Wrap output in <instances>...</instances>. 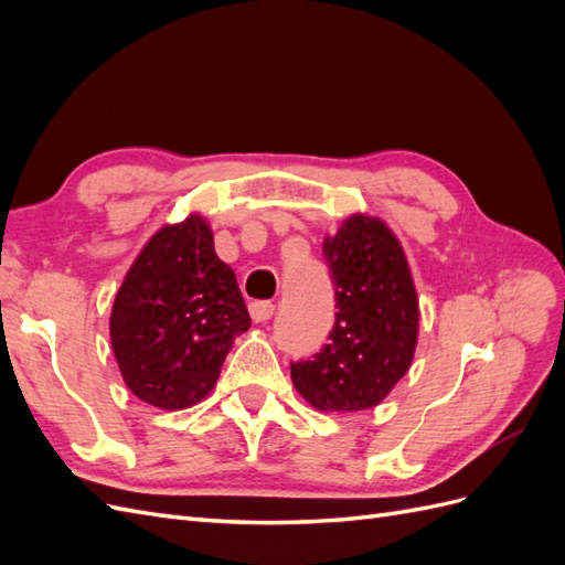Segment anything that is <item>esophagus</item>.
<instances>
[{"label": "esophagus", "mask_w": 565, "mask_h": 565, "mask_svg": "<svg viewBox=\"0 0 565 565\" xmlns=\"http://www.w3.org/2000/svg\"><path fill=\"white\" fill-rule=\"evenodd\" d=\"M273 313H276V306H273L270 301H252L249 303V316L254 322H266L273 318Z\"/></svg>", "instance_id": "34e87169"}]
</instances>
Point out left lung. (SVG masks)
<instances>
[{"label":"left lung","mask_w":565,"mask_h":565,"mask_svg":"<svg viewBox=\"0 0 565 565\" xmlns=\"http://www.w3.org/2000/svg\"><path fill=\"white\" fill-rule=\"evenodd\" d=\"M337 320L313 361L292 363L299 396L320 413L377 407L413 365L419 299L407 256L380 216L351 214L322 241Z\"/></svg>","instance_id":"left-lung-1"}]
</instances>
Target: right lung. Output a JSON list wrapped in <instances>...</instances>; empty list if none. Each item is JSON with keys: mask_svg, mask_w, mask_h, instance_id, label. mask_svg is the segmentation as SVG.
<instances>
[{"mask_svg": "<svg viewBox=\"0 0 565 565\" xmlns=\"http://www.w3.org/2000/svg\"><path fill=\"white\" fill-rule=\"evenodd\" d=\"M249 313L202 214L164 224L129 266L110 311V344L136 398L185 409L207 398Z\"/></svg>", "mask_w": 565, "mask_h": 565, "instance_id": "add662e5", "label": "right lung"}]
</instances>
